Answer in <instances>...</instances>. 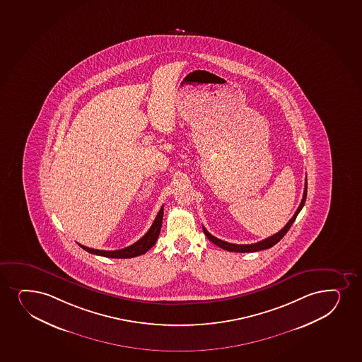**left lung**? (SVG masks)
Wrapping results in <instances>:
<instances>
[{"mask_svg": "<svg viewBox=\"0 0 362 362\" xmlns=\"http://www.w3.org/2000/svg\"><path fill=\"white\" fill-rule=\"evenodd\" d=\"M306 192H308V179L305 178V187H304V192H303V199L300 201V204H299V207H298L297 211L293 214V217L289 219L288 223L286 224L282 229L276 233L275 235H272L270 238H265V240H262L259 243H251V245H236V243H226V241H223V240H219V238H214L213 235L209 234V231L206 230L204 226H202V229H204V233L207 238H209V241H212L214 245H217L218 247H221L223 250H226V251L229 252H238V253H247V252H257L262 251V250H268L270 247L274 246V245H276L279 241H280L281 238L285 236L286 233L288 231L289 228L292 226L294 221H296V218H297L298 213L300 212L303 209V206L305 204L306 200Z\"/></svg>", "mask_w": 362, "mask_h": 362, "instance_id": "obj_1", "label": "left lung"}]
</instances>
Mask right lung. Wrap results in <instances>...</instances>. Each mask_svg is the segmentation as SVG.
<instances>
[{
    "mask_svg": "<svg viewBox=\"0 0 362 362\" xmlns=\"http://www.w3.org/2000/svg\"><path fill=\"white\" fill-rule=\"evenodd\" d=\"M162 218H163V206L158 211V216L155 218L153 226H150L149 231L143 238H139L136 243H133L131 246L126 247V248H122V250L102 251V250H94V248L83 246V245H80V243L78 245L85 251L88 252V253L107 257V258H133V257H136V255H144V253L149 251L150 248L155 245L156 240H158L160 230H161Z\"/></svg>",
    "mask_w": 362,
    "mask_h": 362,
    "instance_id": "1",
    "label": "right lung"
}]
</instances>
